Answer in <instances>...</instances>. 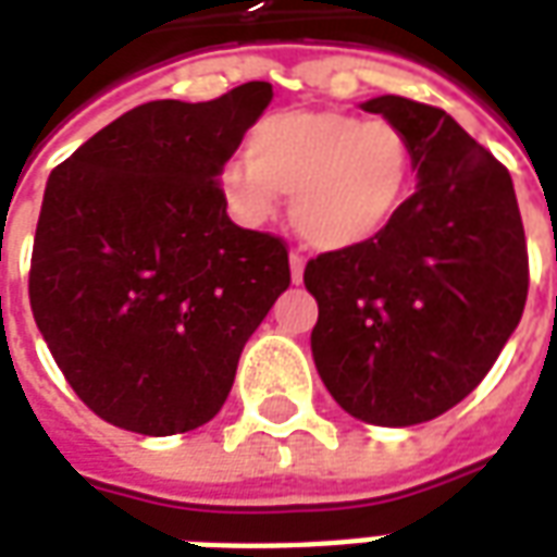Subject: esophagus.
<instances>
[{
    "label": "esophagus",
    "mask_w": 557,
    "mask_h": 557,
    "mask_svg": "<svg viewBox=\"0 0 557 557\" xmlns=\"http://www.w3.org/2000/svg\"><path fill=\"white\" fill-rule=\"evenodd\" d=\"M289 265H292V283H301L304 280V265L307 259L301 253H289Z\"/></svg>",
    "instance_id": "1"
}]
</instances>
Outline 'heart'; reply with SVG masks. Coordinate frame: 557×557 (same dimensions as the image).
Here are the masks:
<instances>
[{
	"mask_svg": "<svg viewBox=\"0 0 557 557\" xmlns=\"http://www.w3.org/2000/svg\"><path fill=\"white\" fill-rule=\"evenodd\" d=\"M220 190L235 218L262 226L292 194L295 230L319 250L373 242L397 220L414 182L406 131L387 119L331 110L265 115L247 154L220 163Z\"/></svg>",
	"mask_w": 557,
	"mask_h": 557,
	"instance_id": "heart-1",
	"label": "heart"
}]
</instances>
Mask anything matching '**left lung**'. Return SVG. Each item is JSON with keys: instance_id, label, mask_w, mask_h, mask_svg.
Masks as SVG:
<instances>
[{"instance_id": "1", "label": "left lung", "mask_w": 557, "mask_h": 557, "mask_svg": "<svg viewBox=\"0 0 557 557\" xmlns=\"http://www.w3.org/2000/svg\"><path fill=\"white\" fill-rule=\"evenodd\" d=\"M406 131L418 190L379 238L319 253L313 361L351 418L414 426L454 409L490 373L522 319L528 247L504 163L430 103H361Z\"/></svg>"}]
</instances>
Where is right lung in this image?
I'll list each match as a JSON object with an SVG mask.
<instances>
[{
    "mask_svg": "<svg viewBox=\"0 0 557 557\" xmlns=\"http://www.w3.org/2000/svg\"><path fill=\"white\" fill-rule=\"evenodd\" d=\"M271 98V83H244L206 103L148 101L47 178L32 315L67 385L113 426L208 423L289 286L286 242L235 226L218 182Z\"/></svg>",
    "mask_w": 557,
    "mask_h": 557,
    "instance_id": "right-lung-1",
    "label": "right lung"
}]
</instances>
